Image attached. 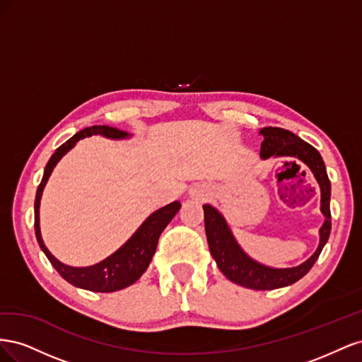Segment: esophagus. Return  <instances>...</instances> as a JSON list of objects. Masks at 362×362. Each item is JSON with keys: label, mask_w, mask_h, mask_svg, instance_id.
Returning <instances> with one entry per match:
<instances>
[{"label": "esophagus", "mask_w": 362, "mask_h": 362, "mask_svg": "<svg viewBox=\"0 0 362 362\" xmlns=\"http://www.w3.org/2000/svg\"><path fill=\"white\" fill-rule=\"evenodd\" d=\"M208 194H210V189H208L204 184L194 185V187H192V190H190V196L196 201H204L205 198H208Z\"/></svg>", "instance_id": "34e87169"}]
</instances>
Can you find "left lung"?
<instances>
[{"mask_svg": "<svg viewBox=\"0 0 362 362\" xmlns=\"http://www.w3.org/2000/svg\"><path fill=\"white\" fill-rule=\"evenodd\" d=\"M264 140L261 144V158L266 160L270 157H294L303 161L311 169L314 177L320 185V210L325 216V223L320 228V243L314 255H311L300 266L290 269H273L262 266L259 262L249 258L235 242L231 229L228 228L223 216L218 213L214 206L204 205L205 218V234L208 246L213 258L217 262L223 275L238 286L252 290H275L287 287L303 278L311 270L314 262L319 258L323 246L331 234V181L327 178L326 168L322 156L314 146L306 144L305 140L293 134L291 131L266 127L259 131Z\"/></svg>", "mask_w": 362, "mask_h": 362, "instance_id": "8db88e82", "label": "left lung"}]
</instances>
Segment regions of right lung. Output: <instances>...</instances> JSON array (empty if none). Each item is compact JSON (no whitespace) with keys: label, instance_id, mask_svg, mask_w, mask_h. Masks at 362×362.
Returning <instances> with one entry per match:
<instances>
[{"label":"right lung","instance_id":"right-lung-1","mask_svg":"<svg viewBox=\"0 0 362 362\" xmlns=\"http://www.w3.org/2000/svg\"><path fill=\"white\" fill-rule=\"evenodd\" d=\"M93 134H101L108 139H125L129 136L125 131H120L113 127L93 125L78 131V133L71 137L66 144H63L60 148H57V151L51 156L45 172H43V178L37 187L35 201V233L43 254L47 255L54 269L60 273L63 279H66L69 284L78 288L98 293H112L131 286V284H134L141 275H144L152 257L156 254L160 234L163 233V229L169 225L173 216L178 213L181 204L178 201H175L166 206L160 208L156 213H152L122 247H119L113 255L105 258L101 262H98L95 266L71 267L63 264V262H60L56 257L51 255V252L47 249L45 245H43L39 226V206L43 187H45L52 169L56 168V164L60 161V158L66 154L69 149H72L80 139L90 137Z\"/></svg>","mask_w":362,"mask_h":362}]
</instances>
